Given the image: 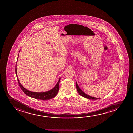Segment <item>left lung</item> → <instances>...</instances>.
Returning a JSON list of instances; mask_svg holds the SVG:
<instances>
[{"instance_id":"left-lung-1","label":"left lung","mask_w":133,"mask_h":133,"mask_svg":"<svg viewBox=\"0 0 133 133\" xmlns=\"http://www.w3.org/2000/svg\"><path fill=\"white\" fill-rule=\"evenodd\" d=\"M76 85L77 90L78 91V94H79L81 96H82L84 98H87L88 99H92V100H97V99H99L98 98L92 97L89 96L88 95H87L86 94L84 93V92L80 89V88L79 87H78V84H77V83H76Z\"/></svg>"}]
</instances>
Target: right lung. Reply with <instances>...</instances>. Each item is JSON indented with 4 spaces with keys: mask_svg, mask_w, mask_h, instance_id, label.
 Here are the masks:
<instances>
[{
    "mask_svg": "<svg viewBox=\"0 0 133 133\" xmlns=\"http://www.w3.org/2000/svg\"><path fill=\"white\" fill-rule=\"evenodd\" d=\"M15 73L17 76V80L18 82V84L20 86V88L23 90L24 93L26 95H28V96L31 97V98H35V99H40V100H49L54 98L56 95L58 93L59 90V85L60 80H58V82L55 85V87L52 89V90H49L48 91L45 92H42V93H37V92H33L30 91L26 90V89L23 87L21 84H20V82L19 81L18 76L17 74V69H16V64L15 66Z\"/></svg>",
    "mask_w": 133,
    "mask_h": 133,
    "instance_id": "obj_1",
    "label": "right lung"
}]
</instances>
